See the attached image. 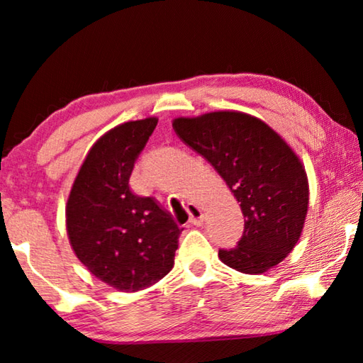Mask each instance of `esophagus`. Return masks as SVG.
Segmentation results:
<instances>
[{
    "label": "esophagus",
    "instance_id": "34e87169",
    "mask_svg": "<svg viewBox=\"0 0 363 363\" xmlns=\"http://www.w3.org/2000/svg\"><path fill=\"white\" fill-rule=\"evenodd\" d=\"M187 211L190 214V219H189L190 224H194V225H201V224H203L205 213H203V210H201L199 205L189 203L187 205Z\"/></svg>",
    "mask_w": 363,
    "mask_h": 363
}]
</instances>
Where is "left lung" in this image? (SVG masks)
<instances>
[{"instance_id": "1", "label": "left lung", "mask_w": 363, "mask_h": 363, "mask_svg": "<svg viewBox=\"0 0 363 363\" xmlns=\"http://www.w3.org/2000/svg\"><path fill=\"white\" fill-rule=\"evenodd\" d=\"M173 130L203 157L240 203L245 230L232 250H219L225 266L264 274L291 253L309 206V181L286 140L267 123L235 110L179 116Z\"/></svg>"}]
</instances>
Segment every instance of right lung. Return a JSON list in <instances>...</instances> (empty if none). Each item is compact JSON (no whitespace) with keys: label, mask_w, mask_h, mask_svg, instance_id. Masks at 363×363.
<instances>
[{"label":"right lung","mask_w":363,"mask_h":363,"mask_svg":"<svg viewBox=\"0 0 363 363\" xmlns=\"http://www.w3.org/2000/svg\"><path fill=\"white\" fill-rule=\"evenodd\" d=\"M158 118L126 121L96 140L65 206L70 247L91 274L118 291L157 284L174 266L182 229L152 196L130 189L134 162Z\"/></svg>","instance_id":"add662e5"}]
</instances>
